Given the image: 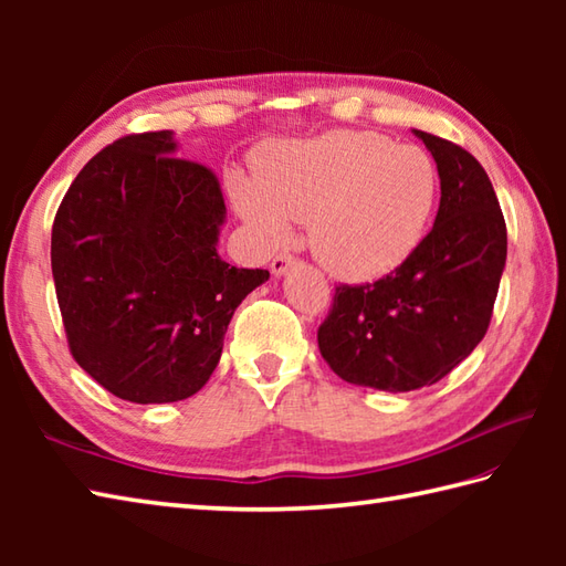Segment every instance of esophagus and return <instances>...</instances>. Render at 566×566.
I'll use <instances>...</instances> for the list:
<instances>
[{
    "mask_svg": "<svg viewBox=\"0 0 566 566\" xmlns=\"http://www.w3.org/2000/svg\"><path fill=\"white\" fill-rule=\"evenodd\" d=\"M294 264V258L292 255H276L270 264V270L274 276H284L286 272H290V268Z\"/></svg>",
    "mask_w": 566,
    "mask_h": 566,
    "instance_id": "34e87169",
    "label": "esophagus"
}]
</instances>
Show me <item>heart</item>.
I'll list each match as a JSON object with an SVG mask.
<instances>
[{"instance_id": "obj_1", "label": "heart", "mask_w": 566, "mask_h": 566, "mask_svg": "<svg viewBox=\"0 0 566 566\" xmlns=\"http://www.w3.org/2000/svg\"><path fill=\"white\" fill-rule=\"evenodd\" d=\"M255 179L235 177L233 203L268 245L308 223V245L331 274L369 282L394 272L423 240L440 179L430 155L369 130H328L264 146Z\"/></svg>"}]
</instances>
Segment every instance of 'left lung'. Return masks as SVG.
<instances>
[{
  "mask_svg": "<svg viewBox=\"0 0 566 566\" xmlns=\"http://www.w3.org/2000/svg\"><path fill=\"white\" fill-rule=\"evenodd\" d=\"M440 177L432 231L375 284L338 286L321 355L355 387L413 391L440 381L486 335L506 268V221L474 155L426 130Z\"/></svg>",
  "mask_w": 566,
  "mask_h": 566,
  "instance_id": "1",
  "label": "left lung"
}]
</instances>
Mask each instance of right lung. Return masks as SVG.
Returning a JSON list of instances; mask_svg holds the SVG:
<instances>
[{
	"label": "right lung",
	"instance_id": "obj_1",
	"mask_svg": "<svg viewBox=\"0 0 566 566\" xmlns=\"http://www.w3.org/2000/svg\"><path fill=\"white\" fill-rule=\"evenodd\" d=\"M172 130L94 155L51 238L72 357L106 391L170 403L209 381L240 302L270 280L219 255L226 203L211 170L177 158Z\"/></svg>",
	"mask_w": 566,
	"mask_h": 566
}]
</instances>
